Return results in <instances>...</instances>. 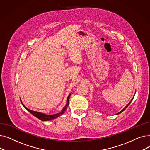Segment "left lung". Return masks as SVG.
Listing matches in <instances>:
<instances>
[{
    "instance_id": "left-lung-1",
    "label": "left lung",
    "mask_w": 150,
    "mask_h": 150,
    "mask_svg": "<svg viewBox=\"0 0 150 150\" xmlns=\"http://www.w3.org/2000/svg\"><path fill=\"white\" fill-rule=\"evenodd\" d=\"M134 97H133V98H132V100H131V101H129V103H128V105H127V106H125V108H124V109H123L122 110V111H121L120 112H118V113H117V114H120L121 112H123V111H125V109H126V108H127V107H128V106L129 105V104L131 103V102L132 101V100H133V98H134Z\"/></svg>"
}]
</instances>
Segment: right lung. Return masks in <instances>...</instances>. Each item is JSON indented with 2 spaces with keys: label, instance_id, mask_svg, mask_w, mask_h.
Masks as SVG:
<instances>
[{
  "label": "right lung",
  "instance_id": "add662e5",
  "mask_svg": "<svg viewBox=\"0 0 150 150\" xmlns=\"http://www.w3.org/2000/svg\"><path fill=\"white\" fill-rule=\"evenodd\" d=\"M70 93L69 94L68 97H67V103H66V106H64V108L62 109L61 112H60L59 113H57V114H53V115H47V114H44L41 113V112H36V111H32V110L28 109L27 108H26V107L23 104V103L22 102L21 100V99H20V100H21V103H22V106H23V107H24L29 112H30L31 114L33 115L35 117H37L38 119H39V120H42V121H48V120H53V119H55V118H57V117H58L59 116L62 115L64 113V112L66 111V109H67V106H68V105H69V98H70Z\"/></svg>",
  "mask_w": 150,
  "mask_h": 150
}]
</instances>
